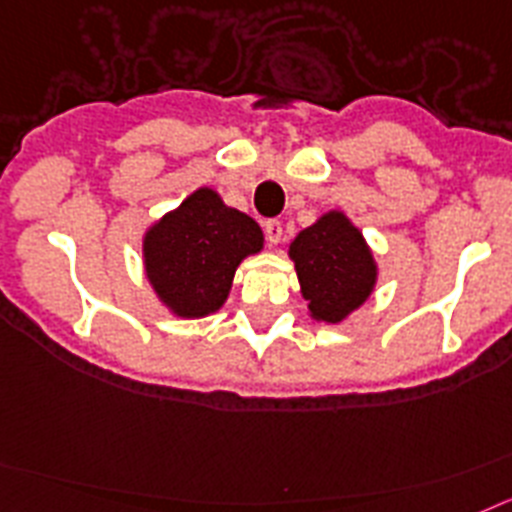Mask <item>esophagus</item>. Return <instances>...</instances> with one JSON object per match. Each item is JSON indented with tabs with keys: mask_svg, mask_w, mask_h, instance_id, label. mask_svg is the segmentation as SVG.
Masks as SVG:
<instances>
[{
	"mask_svg": "<svg viewBox=\"0 0 512 512\" xmlns=\"http://www.w3.org/2000/svg\"><path fill=\"white\" fill-rule=\"evenodd\" d=\"M262 229H265V237H268L270 244L281 242V237H283V224H281V221H278V219L265 221V224H262Z\"/></svg>",
	"mask_w": 512,
	"mask_h": 512,
	"instance_id": "obj_1",
	"label": "esophagus"
}]
</instances>
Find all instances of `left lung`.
<instances>
[{
    "mask_svg": "<svg viewBox=\"0 0 512 512\" xmlns=\"http://www.w3.org/2000/svg\"><path fill=\"white\" fill-rule=\"evenodd\" d=\"M301 296L309 301L311 319L340 324L373 293L379 268L366 239L342 211L324 213L291 242Z\"/></svg>",
    "mask_w": 512,
    "mask_h": 512,
    "instance_id": "1",
    "label": "left lung"
}]
</instances>
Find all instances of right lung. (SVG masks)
<instances>
[{
  "instance_id": "right-lung-1",
  "label": "right lung",
  "mask_w": 512,
  "mask_h": 512,
  "mask_svg": "<svg viewBox=\"0 0 512 512\" xmlns=\"http://www.w3.org/2000/svg\"><path fill=\"white\" fill-rule=\"evenodd\" d=\"M262 242L255 219L226 206L216 190L198 188L146 229V278L175 317H208L224 306L239 262Z\"/></svg>"
}]
</instances>
